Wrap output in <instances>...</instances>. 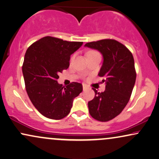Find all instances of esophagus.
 Returning <instances> with one entry per match:
<instances>
[{
	"label": "esophagus",
	"mask_w": 159,
	"mask_h": 159,
	"mask_svg": "<svg viewBox=\"0 0 159 159\" xmlns=\"http://www.w3.org/2000/svg\"><path fill=\"white\" fill-rule=\"evenodd\" d=\"M87 86L86 85V84H83V89H84V91H85V90H86L87 89Z\"/></svg>",
	"instance_id": "1"
}]
</instances>
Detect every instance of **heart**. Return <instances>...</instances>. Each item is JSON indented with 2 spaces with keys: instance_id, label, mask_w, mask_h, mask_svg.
Here are the masks:
<instances>
[{
  "instance_id": "b5f03b06",
  "label": "heart",
  "mask_w": 159,
  "mask_h": 159,
  "mask_svg": "<svg viewBox=\"0 0 159 159\" xmlns=\"http://www.w3.org/2000/svg\"><path fill=\"white\" fill-rule=\"evenodd\" d=\"M94 53H97L96 51H89V52H88L87 53H86V55L87 54H94ZM73 59V57L71 58V60Z\"/></svg>"
}]
</instances>
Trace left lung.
<instances>
[{
  "mask_svg": "<svg viewBox=\"0 0 159 159\" xmlns=\"http://www.w3.org/2000/svg\"><path fill=\"white\" fill-rule=\"evenodd\" d=\"M102 54L103 63L98 73L104 77L105 90L98 92L88 102L89 112L99 121H108L121 113L129 101L135 81L136 71L133 55L120 42L103 39L85 44Z\"/></svg>",
  "mask_w": 159,
  "mask_h": 159,
  "instance_id": "8db88e82",
  "label": "left lung"
}]
</instances>
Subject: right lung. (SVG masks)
I'll use <instances>...</instances> for the list:
<instances>
[{
    "label": "right lung",
    "mask_w": 159,
    "mask_h": 159,
    "mask_svg": "<svg viewBox=\"0 0 159 159\" xmlns=\"http://www.w3.org/2000/svg\"><path fill=\"white\" fill-rule=\"evenodd\" d=\"M83 42L67 41L46 36L27 49L22 65L25 88L33 105L40 113L60 120L68 115L75 97L83 91L81 84H59V73L67 70L70 55Z\"/></svg>",
    "instance_id": "1"
}]
</instances>
